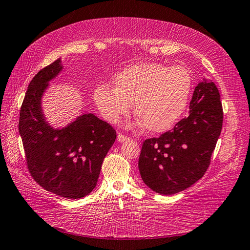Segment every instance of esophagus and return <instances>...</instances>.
I'll list each match as a JSON object with an SVG mask.
<instances>
[{
  "instance_id": "1",
  "label": "esophagus",
  "mask_w": 250,
  "mask_h": 250,
  "mask_svg": "<svg viewBox=\"0 0 250 250\" xmlns=\"http://www.w3.org/2000/svg\"><path fill=\"white\" fill-rule=\"evenodd\" d=\"M117 140H118V142H120V143H124L126 140H129V137L124 135V134H118V136H117Z\"/></svg>"
}]
</instances>
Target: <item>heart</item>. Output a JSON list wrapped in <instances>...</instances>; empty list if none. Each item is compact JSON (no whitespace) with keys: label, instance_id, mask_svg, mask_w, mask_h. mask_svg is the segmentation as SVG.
<instances>
[{"label":"heart","instance_id":"1","mask_svg":"<svg viewBox=\"0 0 250 250\" xmlns=\"http://www.w3.org/2000/svg\"><path fill=\"white\" fill-rule=\"evenodd\" d=\"M113 83L114 88L100 84L94 89L101 116L117 124L133 104L139 116L136 124L152 133H162L173 128L187 107L192 76L185 66L141 62L121 70Z\"/></svg>","mask_w":250,"mask_h":250}]
</instances>
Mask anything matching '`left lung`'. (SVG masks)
I'll list each match as a JSON object with an SVG mask.
<instances>
[{
  "mask_svg": "<svg viewBox=\"0 0 250 250\" xmlns=\"http://www.w3.org/2000/svg\"><path fill=\"white\" fill-rule=\"evenodd\" d=\"M224 111L216 84L203 79L195 87L189 115L172 131L142 146L139 169L143 182L163 195L175 194L203 177L222 128Z\"/></svg>",
  "mask_w": 250,
  "mask_h": 250,
  "instance_id": "obj_1",
  "label": "left lung"
}]
</instances>
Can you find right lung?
<instances>
[{
	"label": "right lung",
	"mask_w": 250,
	"mask_h": 250,
	"mask_svg": "<svg viewBox=\"0 0 250 250\" xmlns=\"http://www.w3.org/2000/svg\"><path fill=\"white\" fill-rule=\"evenodd\" d=\"M63 70L61 59L36 74L20 108L19 133L31 176L49 192L82 199L97 186L105 156L116 131L93 114H83L55 129L44 116L42 98L49 82Z\"/></svg>",
	"instance_id": "right-lung-1"
}]
</instances>
